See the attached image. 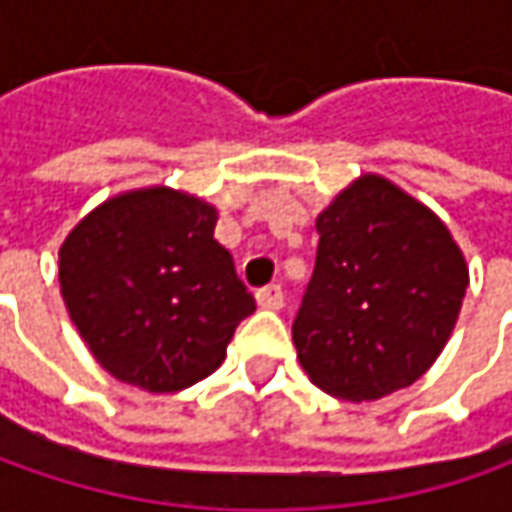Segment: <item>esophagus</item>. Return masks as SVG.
I'll return each mask as SVG.
<instances>
[{"mask_svg":"<svg viewBox=\"0 0 512 512\" xmlns=\"http://www.w3.org/2000/svg\"><path fill=\"white\" fill-rule=\"evenodd\" d=\"M256 302L265 310H279V307L285 305V293H282L279 285H267L262 290H256Z\"/></svg>","mask_w":512,"mask_h":512,"instance_id":"1","label":"esophagus"}]
</instances>
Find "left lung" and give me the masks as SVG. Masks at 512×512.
I'll use <instances>...</instances> for the list:
<instances>
[{
  "instance_id": "8db88e82",
  "label": "left lung",
  "mask_w": 512,
  "mask_h": 512,
  "mask_svg": "<svg viewBox=\"0 0 512 512\" xmlns=\"http://www.w3.org/2000/svg\"><path fill=\"white\" fill-rule=\"evenodd\" d=\"M319 250L296 356L344 402H376L430 370L450 339L470 270L442 219L379 173H364L316 216Z\"/></svg>"
}]
</instances>
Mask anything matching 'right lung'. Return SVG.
Returning <instances> with one entry per match:
<instances>
[{
    "instance_id": "right-lung-1",
    "label": "right lung",
    "mask_w": 512,
    "mask_h": 512,
    "mask_svg": "<svg viewBox=\"0 0 512 512\" xmlns=\"http://www.w3.org/2000/svg\"><path fill=\"white\" fill-rule=\"evenodd\" d=\"M216 219L205 199L153 185L110 196L65 236L62 299L113 379L173 393L225 362L256 302L213 239Z\"/></svg>"
}]
</instances>
